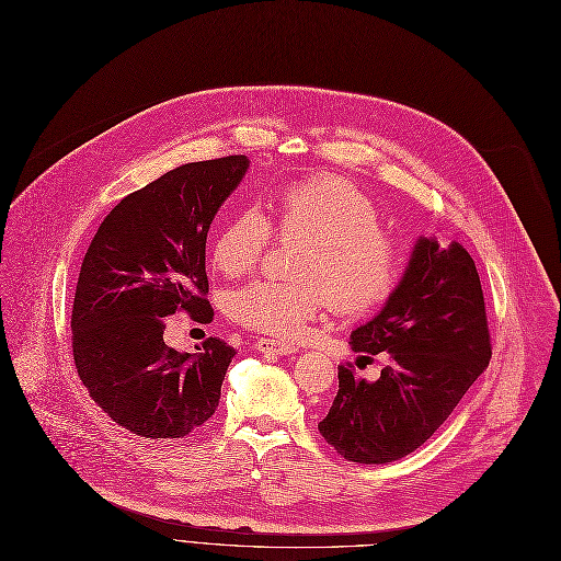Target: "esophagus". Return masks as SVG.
Returning <instances> with one entry per match:
<instances>
[{"label": "esophagus", "mask_w": 561, "mask_h": 561, "mask_svg": "<svg viewBox=\"0 0 561 561\" xmlns=\"http://www.w3.org/2000/svg\"><path fill=\"white\" fill-rule=\"evenodd\" d=\"M255 350L262 352V354H276V356H289V354L297 352L291 344H285V342H278V340H272V337H257Z\"/></svg>", "instance_id": "esophagus-1"}]
</instances>
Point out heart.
Returning a JSON list of instances; mask_svg holds the SVG:
<instances>
[{"mask_svg":"<svg viewBox=\"0 0 561 561\" xmlns=\"http://www.w3.org/2000/svg\"><path fill=\"white\" fill-rule=\"evenodd\" d=\"M304 237L291 272L297 278H255L230 291L237 324L274 337H301L332 295L335 308L360 312L386 301L404 270V251L381 228L377 203L337 175L285 184L274 198V224L260 209H239L221 226L211 262L226 276L260 264L274 239Z\"/></svg>","mask_w":561,"mask_h":561,"instance_id":"b5f03b06","label":"heart"}]
</instances>
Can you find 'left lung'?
Masks as SVG:
<instances>
[{"instance_id": "1", "label": "left lung", "mask_w": 561, "mask_h": 561, "mask_svg": "<svg viewBox=\"0 0 561 561\" xmlns=\"http://www.w3.org/2000/svg\"><path fill=\"white\" fill-rule=\"evenodd\" d=\"M352 350L388 365L377 381L337 367L319 434L354 463H390L430 440L491 360L484 291L470 253L420 237L386 306L352 333ZM367 358V356H363Z\"/></svg>"}]
</instances>
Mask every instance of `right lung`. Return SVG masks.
<instances>
[{"label":"right lung","instance_id":"obj_1","mask_svg":"<svg viewBox=\"0 0 561 561\" xmlns=\"http://www.w3.org/2000/svg\"><path fill=\"white\" fill-rule=\"evenodd\" d=\"M249 169L247 154L182 164L125 196L100 224L72 301V356L93 402L144 438H182L215 415L234 350L209 337L198 354L164 342L167 317H215L205 242Z\"/></svg>","mask_w":561,"mask_h":561}]
</instances>
